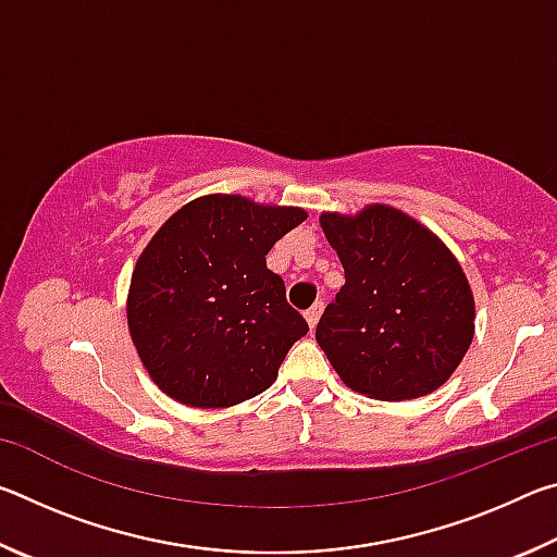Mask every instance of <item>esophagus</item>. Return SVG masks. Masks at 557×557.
Wrapping results in <instances>:
<instances>
[{"instance_id": "obj_1", "label": "esophagus", "mask_w": 557, "mask_h": 557, "mask_svg": "<svg viewBox=\"0 0 557 557\" xmlns=\"http://www.w3.org/2000/svg\"><path fill=\"white\" fill-rule=\"evenodd\" d=\"M322 309H324V301H317L314 307H309L307 312H305V317H307V324L309 326H317V322H319V317H322Z\"/></svg>"}]
</instances>
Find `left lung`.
<instances>
[{"label":"left lung","instance_id":"left-lung-1","mask_svg":"<svg viewBox=\"0 0 557 557\" xmlns=\"http://www.w3.org/2000/svg\"><path fill=\"white\" fill-rule=\"evenodd\" d=\"M344 287L317 324L348 388L375 400L437 391L474 338V295L451 250L393 206L319 215Z\"/></svg>","mask_w":557,"mask_h":557}]
</instances>
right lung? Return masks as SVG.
Wrapping results in <instances>:
<instances>
[{
    "instance_id": "obj_1",
    "label": "right lung",
    "mask_w": 557,
    "mask_h": 557,
    "mask_svg": "<svg viewBox=\"0 0 557 557\" xmlns=\"http://www.w3.org/2000/svg\"><path fill=\"white\" fill-rule=\"evenodd\" d=\"M307 219L295 206L211 194L182 206L132 272L127 326L139 361L169 398L231 408L277 379L309 332L265 256Z\"/></svg>"
}]
</instances>
